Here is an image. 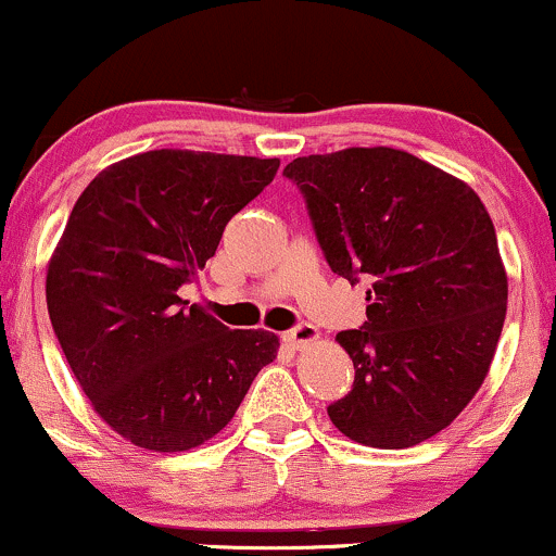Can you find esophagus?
Instances as JSON below:
<instances>
[{
	"instance_id": "1",
	"label": "esophagus",
	"mask_w": 556,
	"mask_h": 556,
	"mask_svg": "<svg viewBox=\"0 0 556 556\" xmlns=\"http://www.w3.org/2000/svg\"><path fill=\"white\" fill-rule=\"evenodd\" d=\"M318 340V329L311 327V324H298L295 329H290L285 334V342L292 344V348H303V344L316 342Z\"/></svg>"
}]
</instances>
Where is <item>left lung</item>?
<instances>
[{
    "label": "left lung",
    "instance_id": "1",
    "mask_svg": "<svg viewBox=\"0 0 556 556\" xmlns=\"http://www.w3.org/2000/svg\"><path fill=\"white\" fill-rule=\"evenodd\" d=\"M285 177L331 271L371 282L368 321L337 334L355 381L327 407L331 424L379 450L426 442L483 384L507 314L486 206L470 185L387 146L300 156Z\"/></svg>",
    "mask_w": 556,
    "mask_h": 556
}]
</instances>
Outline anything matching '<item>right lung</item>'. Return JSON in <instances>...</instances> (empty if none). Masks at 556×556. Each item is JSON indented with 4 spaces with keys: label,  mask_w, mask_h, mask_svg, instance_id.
Listing matches in <instances>:
<instances>
[{
    "label": "right lung",
    "mask_w": 556,
    "mask_h": 556,
    "mask_svg": "<svg viewBox=\"0 0 556 556\" xmlns=\"http://www.w3.org/2000/svg\"><path fill=\"white\" fill-rule=\"evenodd\" d=\"M279 159L159 149L88 182L47 269L49 318L93 410L143 450L185 452L232 420L277 334L229 329L177 290Z\"/></svg>",
    "instance_id": "1"
}]
</instances>
